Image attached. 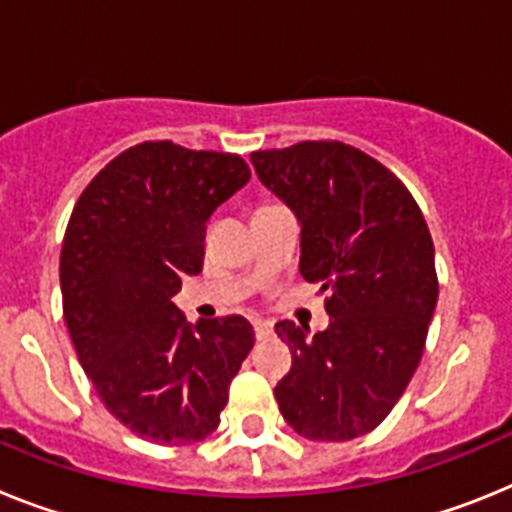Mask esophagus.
Listing matches in <instances>:
<instances>
[{"label":"esophagus","instance_id":"obj_1","mask_svg":"<svg viewBox=\"0 0 512 512\" xmlns=\"http://www.w3.org/2000/svg\"><path fill=\"white\" fill-rule=\"evenodd\" d=\"M255 335L257 340H268L273 335V324L265 322V319H255Z\"/></svg>","mask_w":512,"mask_h":512}]
</instances>
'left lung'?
<instances>
[{
  "label": "left lung",
  "instance_id": "1",
  "mask_svg": "<svg viewBox=\"0 0 512 512\" xmlns=\"http://www.w3.org/2000/svg\"><path fill=\"white\" fill-rule=\"evenodd\" d=\"M250 162L299 221V273L330 293L324 332L275 324L293 355L275 386L278 407L309 441L371 433L410 384L433 322L428 224L384 164L340 141L255 151Z\"/></svg>",
  "mask_w": 512,
  "mask_h": 512
}]
</instances>
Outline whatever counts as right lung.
Here are the masks:
<instances>
[{
    "instance_id": "add662e5",
    "label": "right lung",
    "mask_w": 512,
    "mask_h": 512,
    "mask_svg": "<svg viewBox=\"0 0 512 512\" xmlns=\"http://www.w3.org/2000/svg\"><path fill=\"white\" fill-rule=\"evenodd\" d=\"M247 182L237 154L146 141L97 172L71 211L66 327L102 404L146 441L208 438L255 345L244 317L193 324L172 301L185 275L201 273L211 213Z\"/></svg>"
}]
</instances>
